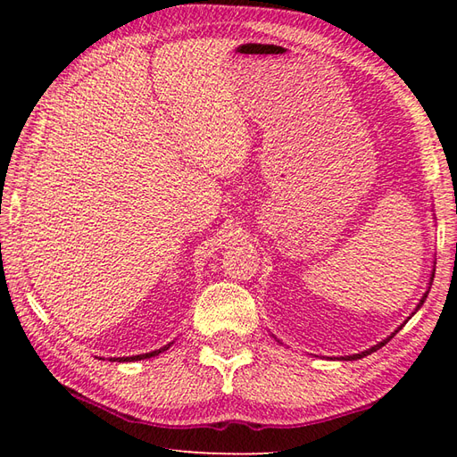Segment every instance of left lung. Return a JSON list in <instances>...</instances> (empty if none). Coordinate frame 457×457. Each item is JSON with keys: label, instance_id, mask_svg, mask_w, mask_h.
Segmentation results:
<instances>
[{"label": "left lung", "instance_id": "8db88e82", "mask_svg": "<svg viewBox=\"0 0 457 457\" xmlns=\"http://www.w3.org/2000/svg\"><path fill=\"white\" fill-rule=\"evenodd\" d=\"M434 270H436V267L432 269V275H430V283H428V290H426V293H424V296L420 298V303H419V304H416V310H420V306L424 304V300H426V296H428V293H430V287H432V280H434ZM416 310H414V312H412V314H416ZM412 314H411V316H412ZM411 316H409V318H411ZM403 326H404V324H403ZM403 326H401V328H403ZM401 328H396V329H395V332H393V334H391L389 337H386V339H383V342H378V344H377V345H373V347H369V349H365V352H361V353H355V355H347V357H342V359H345V361H355V359H361V357H365V355H371L373 352H377V349H378V347H383V345H385L386 342H389V339H391V337H393V336H395L396 332H399V329H401Z\"/></svg>", "mask_w": 457, "mask_h": 457}]
</instances>
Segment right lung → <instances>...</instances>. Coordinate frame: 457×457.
Wrapping results in <instances>:
<instances>
[{
    "label": "right lung",
    "mask_w": 457,
    "mask_h": 457,
    "mask_svg": "<svg viewBox=\"0 0 457 457\" xmlns=\"http://www.w3.org/2000/svg\"><path fill=\"white\" fill-rule=\"evenodd\" d=\"M169 347H170V344H169V345H164V347H161V349H154V352H151V353H143V355H131V357H118V359L113 357V361H141V359H149V357L159 355L161 352H164V349H169Z\"/></svg>",
    "instance_id": "right-lung-1"
}]
</instances>
